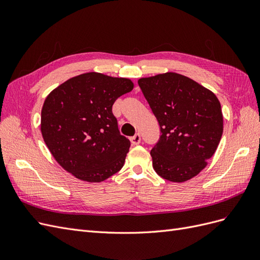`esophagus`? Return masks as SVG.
<instances>
[{
  "instance_id": "obj_1",
  "label": "esophagus",
  "mask_w": 260,
  "mask_h": 260,
  "mask_svg": "<svg viewBox=\"0 0 260 260\" xmlns=\"http://www.w3.org/2000/svg\"><path fill=\"white\" fill-rule=\"evenodd\" d=\"M130 141H131L132 145H138L141 142V136L139 135V133H137L136 136H133V137L130 138Z\"/></svg>"
}]
</instances>
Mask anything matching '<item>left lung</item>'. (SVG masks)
Wrapping results in <instances>:
<instances>
[{"mask_svg": "<svg viewBox=\"0 0 260 260\" xmlns=\"http://www.w3.org/2000/svg\"><path fill=\"white\" fill-rule=\"evenodd\" d=\"M138 83L161 132L151 151L154 170L178 183L198 176L222 137L219 100L205 86L177 73L141 78Z\"/></svg>", "mask_w": 260, "mask_h": 260, "instance_id": "left-lung-1", "label": "left lung"}]
</instances>
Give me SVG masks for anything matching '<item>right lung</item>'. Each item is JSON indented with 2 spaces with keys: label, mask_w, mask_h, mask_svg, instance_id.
Wrapping results in <instances>:
<instances>
[{
  "label": "right lung",
  "mask_w": 260,
  "mask_h": 260,
  "mask_svg": "<svg viewBox=\"0 0 260 260\" xmlns=\"http://www.w3.org/2000/svg\"><path fill=\"white\" fill-rule=\"evenodd\" d=\"M133 86L127 78L86 73L46 96L43 140L55 160L77 179L102 182L122 168L130 141L120 135L112 107Z\"/></svg>",
  "instance_id": "1"
}]
</instances>
